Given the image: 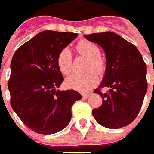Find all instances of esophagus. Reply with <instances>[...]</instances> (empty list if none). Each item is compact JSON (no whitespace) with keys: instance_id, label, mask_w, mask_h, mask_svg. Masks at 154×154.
<instances>
[{"instance_id":"obj_1","label":"esophagus","mask_w":154,"mask_h":154,"mask_svg":"<svg viewBox=\"0 0 154 154\" xmlns=\"http://www.w3.org/2000/svg\"><path fill=\"white\" fill-rule=\"evenodd\" d=\"M82 97H83V99H88V98L89 97V94H83Z\"/></svg>"}]
</instances>
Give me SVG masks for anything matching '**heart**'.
Returning a JSON list of instances; mask_svg holds the SVG:
<instances>
[{
  "mask_svg": "<svg viewBox=\"0 0 154 154\" xmlns=\"http://www.w3.org/2000/svg\"><path fill=\"white\" fill-rule=\"evenodd\" d=\"M76 51L79 55L89 59L87 63V72L84 75H74L67 78L65 85L68 88L75 89L79 92H88L93 89L99 82V77L94 69L98 73L102 74L105 70V62L100 55L101 54L100 47L87 40H81L76 45ZM57 65L60 70L64 75H69L72 71L73 58L68 48H64L57 55Z\"/></svg>",
  "mask_w": 154,
  "mask_h": 154,
  "instance_id": "heart-1",
  "label": "heart"
}]
</instances>
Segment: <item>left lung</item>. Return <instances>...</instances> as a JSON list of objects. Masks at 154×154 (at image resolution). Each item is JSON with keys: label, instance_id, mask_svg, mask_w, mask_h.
Listing matches in <instances>:
<instances>
[{"label": "left lung", "instance_id": "obj_1", "mask_svg": "<svg viewBox=\"0 0 154 154\" xmlns=\"http://www.w3.org/2000/svg\"><path fill=\"white\" fill-rule=\"evenodd\" d=\"M103 48L106 71L102 83L94 93L103 98L102 105L92 111L103 127L119 128L131 124L138 116L148 89L147 66L134 45L114 32L85 35ZM105 87L109 90L103 93Z\"/></svg>", "mask_w": 154, "mask_h": 154}]
</instances>
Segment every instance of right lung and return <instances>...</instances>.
Returning a JSON list of instances; mask_svg holds the SVG:
<instances>
[{"label": "right lung", "mask_w": 154, "mask_h": 154, "mask_svg": "<svg viewBox=\"0 0 154 154\" xmlns=\"http://www.w3.org/2000/svg\"><path fill=\"white\" fill-rule=\"evenodd\" d=\"M78 34L45 30L20 46L11 63L8 89L11 105L23 124L40 134L64 129L71 108L81 94L74 89L56 90L64 80L57 55Z\"/></svg>", "instance_id": "1"}]
</instances>
